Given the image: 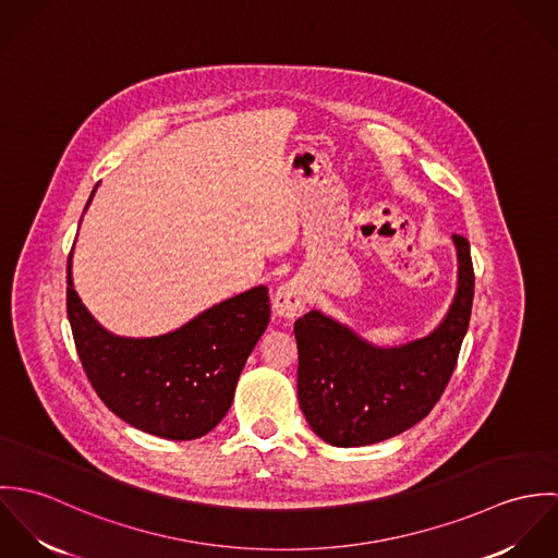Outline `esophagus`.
<instances>
[{
  "label": "esophagus",
  "mask_w": 558,
  "mask_h": 558,
  "mask_svg": "<svg viewBox=\"0 0 558 558\" xmlns=\"http://www.w3.org/2000/svg\"><path fill=\"white\" fill-rule=\"evenodd\" d=\"M307 305V292L299 281L283 283L272 299V307L283 318H296Z\"/></svg>",
  "instance_id": "obj_1"
}]
</instances>
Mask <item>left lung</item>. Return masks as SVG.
<instances>
[{"label":"left lung","mask_w":558,"mask_h":558,"mask_svg":"<svg viewBox=\"0 0 558 558\" xmlns=\"http://www.w3.org/2000/svg\"><path fill=\"white\" fill-rule=\"evenodd\" d=\"M458 248V292L447 318L423 339L378 348L319 312L294 322L299 403L310 427L332 447L393 438L429 414L445 393L469 330L475 270L471 244Z\"/></svg>","instance_id":"8db88e82"}]
</instances>
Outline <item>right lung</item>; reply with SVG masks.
<instances>
[{
    "label": "right lung",
    "instance_id": "obj_1",
    "mask_svg": "<svg viewBox=\"0 0 558 558\" xmlns=\"http://www.w3.org/2000/svg\"><path fill=\"white\" fill-rule=\"evenodd\" d=\"M66 272V312L77 354L102 403L129 425L167 440H193L217 427L268 326V288H251L173 332L133 339L111 335L89 316L73 288L71 257Z\"/></svg>",
    "mask_w": 558,
    "mask_h": 558
}]
</instances>
